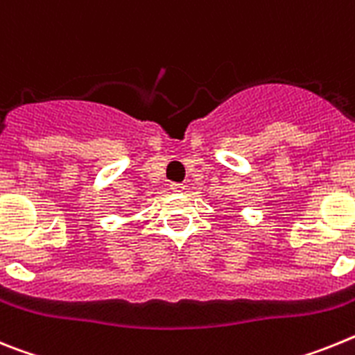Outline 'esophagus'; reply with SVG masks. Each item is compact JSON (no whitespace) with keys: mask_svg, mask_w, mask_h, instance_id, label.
Wrapping results in <instances>:
<instances>
[{"mask_svg":"<svg viewBox=\"0 0 355 355\" xmlns=\"http://www.w3.org/2000/svg\"><path fill=\"white\" fill-rule=\"evenodd\" d=\"M171 189L177 191V193H180V191H184V184H171Z\"/></svg>","mask_w":355,"mask_h":355,"instance_id":"esophagus-1","label":"esophagus"}]
</instances>
